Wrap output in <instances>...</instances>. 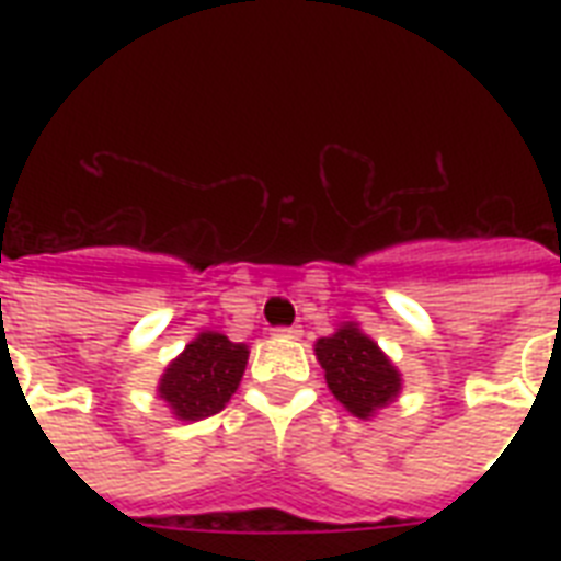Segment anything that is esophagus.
<instances>
[{
	"label": "esophagus",
	"mask_w": 561,
	"mask_h": 561,
	"mask_svg": "<svg viewBox=\"0 0 561 561\" xmlns=\"http://www.w3.org/2000/svg\"><path fill=\"white\" fill-rule=\"evenodd\" d=\"M273 334L279 337V341H297L302 329L299 325H282V329H273Z\"/></svg>",
	"instance_id": "34e87169"
}]
</instances>
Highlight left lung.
<instances>
[{
  "label": "left lung",
  "instance_id": "obj_1",
  "mask_svg": "<svg viewBox=\"0 0 561 561\" xmlns=\"http://www.w3.org/2000/svg\"><path fill=\"white\" fill-rule=\"evenodd\" d=\"M314 355L325 369L329 390L352 416L369 419L399 396V369L355 323L341 325L329 337H320L314 343Z\"/></svg>",
  "mask_w": 561,
  "mask_h": 561
}]
</instances>
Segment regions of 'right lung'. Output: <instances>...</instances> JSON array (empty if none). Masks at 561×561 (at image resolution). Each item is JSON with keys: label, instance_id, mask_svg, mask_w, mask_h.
<instances>
[{"label": "right lung", "instance_id": "1", "mask_svg": "<svg viewBox=\"0 0 561 561\" xmlns=\"http://www.w3.org/2000/svg\"><path fill=\"white\" fill-rule=\"evenodd\" d=\"M244 343H232L227 334L201 332L171 360L160 378V399L183 422L215 416L227 408L247 367Z\"/></svg>", "mask_w": 561, "mask_h": 561}]
</instances>
